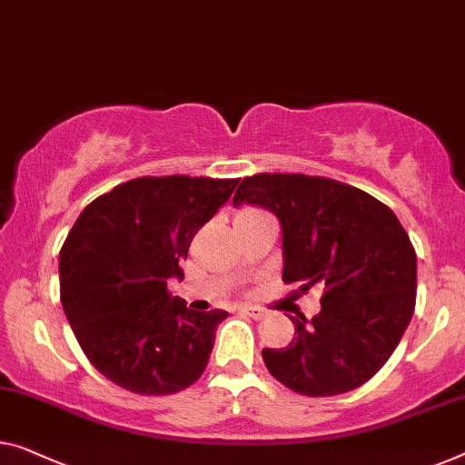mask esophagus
Segmentation results:
<instances>
[{
	"mask_svg": "<svg viewBox=\"0 0 465 465\" xmlns=\"http://www.w3.org/2000/svg\"><path fill=\"white\" fill-rule=\"evenodd\" d=\"M240 311H242V313L251 315L252 320H262V317L267 315V311H265V309H261V307H252V304H244V307H242Z\"/></svg>",
	"mask_w": 465,
	"mask_h": 465,
	"instance_id": "1",
	"label": "esophagus"
}]
</instances>
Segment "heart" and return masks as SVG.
I'll use <instances>...</instances> for the list:
<instances>
[{
	"instance_id": "obj_1",
	"label": "heart",
	"mask_w": 465,
	"mask_h": 465,
	"mask_svg": "<svg viewBox=\"0 0 465 465\" xmlns=\"http://www.w3.org/2000/svg\"><path fill=\"white\" fill-rule=\"evenodd\" d=\"M254 214H261L259 211H252V209H244V211H240L238 213V217L235 219H246V217H254Z\"/></svg>"
}]
</instances>
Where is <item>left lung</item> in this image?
I'll use <instances>...</instances> for the list:
<instances>
[{
  "instance_id": "obj_1",
  "label": "left lung",
  "mask_w": 465,
  "mask_h": 465,
  "mask_svg": "<svg viewBox=\"0 0 465 465\" xmlns=\"http://www.w3.org/2000/svg\"><path fill=\"white\" fill-rule=\"evenodd\" d=\"M272 211L282 225L286 283L322 286V311L299 315L286 349H262L272 376L304 397L349 392L382 370L411 322L418 261L386 204L328 177L259 173L233 204Z\"/></svg>"
}]
</instances>
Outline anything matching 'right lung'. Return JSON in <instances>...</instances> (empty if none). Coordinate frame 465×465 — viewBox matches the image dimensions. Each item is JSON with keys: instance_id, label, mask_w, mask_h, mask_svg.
<instances>
[{"instance_id": "obj_1", "label": "right lung", "mask_w": 465, "mask_h": 465, "mask_svg": "<svg viewBox=\"0 0 465 465\" xmlns=\"http://www.w3.org/2000/svg\"><path fill=\"white\" fill-rule=\"evenodd\" d=\"M238 179L137 177L87 204L60 251V302L85 357L137 394H173L209 365L225 311H192L166 282L183 280L193 235Z\"/></svg>"}]
</instances>
